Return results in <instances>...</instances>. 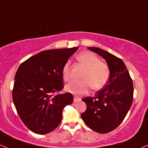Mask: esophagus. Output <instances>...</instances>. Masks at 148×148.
<instances>
[{"label":"esophagus","instance_id":"1","mask_svg":"<svg viewBox=\"0 0 148 148\" xmlns=\"http://www.w3.org/2000/svg\"><path fill=\"white\" fill-rule=\"evenodd\" d=\"M81 100V99L78 98V97H74V102H78Z\"/></svg>","mask_w":148,"mask_h":148}]
</instances>
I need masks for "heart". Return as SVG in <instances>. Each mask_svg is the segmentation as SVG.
Segmentation results:
<instances>
[{
  "label": "heart",
  "mask_w": 148,
  "mask_h": 148,
  "mask_svg": "<svg viewBox=\"0 0 148 148\" xmlns=\"http://www.w3.org/2000/svg\"><path fill=\"white\" fill-rule=\"evenodd\" d=\"M76 59L85 68L81 75L82 80H72L67 84L65 91L75 96H82L91 87L94 90H99L107 83L110 77V69L95 54L89 51L82 52L76 57ZM61 73L63 80H68L70 74V62L68 61L63 65Z\"/></svg>",
  "instance_id": "1"
}]
</instances>
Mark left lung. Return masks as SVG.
<instances>
[{"instance_id":"left-lung-1","label":"left lung","mask_w":148,"mask_h":148,"mask_svg":"<svg viewBox=\"0 0 148 148\" xmlns=\"http://www.w3.org/2000/svg\"><path fill=\"white\" fill-rule=\"evenodd\" d=\"M105 59L110 69L107 84L94 97L82 99L87 110L81 114L84 122L99 133H108L119 126L131 107L133 83L126 65L119 58L96 47H87Z\"/></svg>"}]
</instances>
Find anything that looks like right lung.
I'll list each match as a JSON object with an SVG mask.
<instances>
[{
    "label": "right lung",
    "instance_id": "1",
    "mask_svg": "<svg viewBox=\"0 0 148 148\" xmlns=\"http://www.w3.org/2000/svg\"><path fill=\"white\" fill-rule=\"evenodd\" d=\"M77 47L45 50L21 63L15 76L13 101L29 130L49 133L59 126L62 111L73 102L70 93L55 95L63 88L62 68Z\"/></svg>",
    "mask_w": 148,
    "mask_h": 148
}]
</instances>
